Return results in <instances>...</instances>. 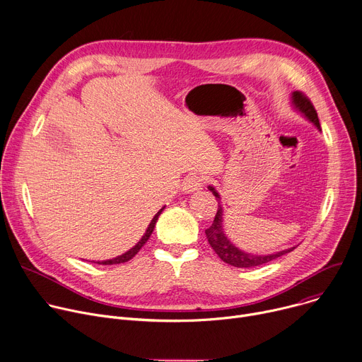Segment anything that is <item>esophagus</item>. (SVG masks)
Returning <instances> with one entry per match:
<instances>
[{
    "label": "esophagus",
    "instance_id": "esophagus-1",
    "mask_svg": "<svg viewBox=\"0 0 362 362\" xmlns=\"http://www.w3.org/2000/svg\"><path fill=\"white\" fill-rule=\"evenodd\" d=\"M182 186H183V190H185L186 193L198 192V190H201V189L204 187V179H202V176H199V175L192 173L190 176H187V177L185 179V182H183Z\"/></svg>",
    "mask_w": 362,
    "mask_h": 362
}]
</instances>
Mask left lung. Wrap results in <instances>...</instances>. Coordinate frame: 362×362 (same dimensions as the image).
<instances>
[{
  "mask_svg": "<svg viewBox=\"0 0 362 362\" xmlns=\"http://www.w3.org/2000/svg\"><path fill=\"white\" fill-rule=\"evenodd\" d=\"M291 101L296 110H299L310 122H313L319 129H320V124H319V118H317V112L313 107V104L310 103L309 98L300 92V90H296L291 93ZM214 196L218 201V211L215 215V219L212 222V225L205 229V234L208 238V243L211 244L212 250L218 254V257L226 262L229 266H234V267H241V269H248V267H255V266H261V264H266V262H270L273 259H276L277 257H281L290 251H293L296 247L276 252V254H269V255H254L250 252H244L240 248H237L231 241H229L225 237L223 233V228H222V206H221V198L218 192L209 186L208 187Z\"/></svg>",
  "mask_w": 362,
  "mask_h": 362,
  "instance_id": "obj_1",
  "label": "left lung"
}]
</instances>
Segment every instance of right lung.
Wrapping results in <instances>:
<instances>
[{"label": "right lung", "instance_id": "right-lung-1", "mask_svg": "<svg viewBox=\"0 0 362 362\" xmlns=\"http://www.w3.org/2000/svg\"><path fill=\"white\" fill-rule=\"evenodd\" d=\"M163 209L164 208H161L156 215H154V218L151 219V222H150V225H148V228L146 229V234L141 237V240L131 248V250H128L125 254H122V255H118V257H115V258H112V259H107V261H98V264H105V266H111V264H121V262H127L128 259H131L133 258L140 250H141V247L147 243V240L150 238V235H151V233H153V229H154V225H156V222H157V219H158V216H160V214L163 212Z\"/></svg>", "mask_w": 362, "mask_h": 362}]
</instances>
